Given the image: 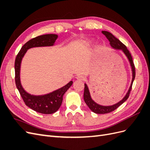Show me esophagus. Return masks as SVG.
<instances>
[{"label":"esophagus","mask_w":150,"mask_h":150,"mask_svg":"<svg viewBox=\"0 0 150 150\" xmlns=\"http://www.w3.org/2000/svg\"><path fill=\"white\" fill-rule=\"evenodd\" d=\"M76 79L79 81H83L84 80V76L82 74H78L76 76Z\"/></svg>","instance_id":"obj_1"}]
</instances>
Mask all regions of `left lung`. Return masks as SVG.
I'll return each instance as SVG.
<instances>
[{
	"label": "left lung",
	"instance_id": "left-lung-1",
	"mask_svg": "<svg viewBox=\"0 0 150 150\" xmlns=\"http://www.w3.org/2000/svg\"><path fill=\"white\" fill-rule=\"evenodd\" d=\"M102 33L106 36V38L108 39L109 41H110V46L112 49L122 51V52L125 54V55L126 56L128 61L129 62V64L131 67V71H132V80H131V83L128 92L126 93L125 97L119 102H117V103L110 106H103L95 102L91 98L89 88L88 87L87 84L85 83L84 91V102L86 103V104H87V106L89 107L90 110L93 112L96 113V114H106V113L111 112L114 110H115L116 109H117L125 101H126L127 100V99H128L129 97V93L131 90V88H132V84L134 81V79L135 78V67L133 62V59H132V57H131L129 51H128V49L126 48L125 45L122 44L118 39H117L111 33H109V32L103 30Z\"/></svg>",
	"mask_w": 150,
	"mask_h": 150
}]
</instances>
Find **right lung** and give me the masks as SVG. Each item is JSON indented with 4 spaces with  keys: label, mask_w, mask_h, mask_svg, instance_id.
Returning a JSON list of instances; mask_svg holds the SVG:
<instances>
[{
    "label": "right lung",
    "mask_w": 150,
    "mask_h": 150,
    "mask_svg": "<svg viewBox=\"0 0 150 150\" xmlns=\"http://www.w3.org/2000/svg\"><path fill=\"white\" fill-rule=\"evenodd\" d=\"M58 35L44 34L33 38L27 42L22 47L18 53L15 61V81L17 89L19 90L21 97L26 106L34 111L42 114H52L56 112L61 106L63 96L72 84L71 81L63 87L54 91L44 95L30 94L22 87L21 81V66L22 58L24 57L28 50L35 47L52 46L55 44Z\"/></svg>",
    "instance_id": "1"
}]
</instances>
